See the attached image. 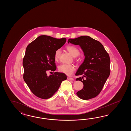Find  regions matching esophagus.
<instances>
[{
    "label": "esophagus",
    "instance_id": "1",
    "mask_svg": "<svg viewBox=\"0 0 131 131\" xmlns=\"http://www.w3.org/2000/svg\"><path fill=\"white\" fill-rule=\"evenodd\" d=\"M67 80H69V81H73L74 79L72 78H71V77H67Z\"/></svg>",
    "mask_w": 131,
    "mask_h": 131
}]
</instances>
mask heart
<instances>
[{
	"label": "heart",
	"mask_w": 131,
	"mask_h": 131,
	"mask_svg": "<svg viewBox=\"0 0 131 131\" xmlns=\"http://www.w3.org/2000/svg\"><path fill=\"white\" fill-rule=\"evenodd\" d=\"M66 49L69 51V52L74 57H77L80 53V50H79L77 48L72 45L67 46ZM61 52V50L60 49H58L56 50L54 55V59L56 61L59 60ZM59 70L60 72L64 73L66 75L70 76L72 74L73 72L75 71V67L72 64H63L59 66Z\"/></svg>",
	"instance_id": "heart-1"
}]
</instances>
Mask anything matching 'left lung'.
I'll use <instances>...</instances> for the list:
<instances>
[{
  "label": "left lung",
  "mask_w": 131,
  "mask_h": 131,
  "mask_svg": "<svg viewBox=\"0 0 131 131\" xmlns=\"http://www.w3.org/2000/svg\"><path fill=\"white\" fill-rule=\"evenodd\" d=\"M69 42L79 45L85 57L83 62L75 73L77 76L83 75L76 80L82 82L83 89L76 94L83 100L95 97L100 93L110 74L111 61L109 54L100 42L89 36L69 39L68 43Z\"/></svg>",
  "instance_id": "8db88e82"
}]
</instances>
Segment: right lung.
<instances>
[{
	"mask_svg": "<svg viewBox=\"0 0 131 131\" xmlns=\"http://www.w3.org/2000/svg\"><path fill=\"white\" fill-rule=\"evenodd\" d=\"M66 38L57 39L50 36H40L28 45L23 59V79L31 92L38 97H51L59 89L62 82L67 80L64 73L55 72L54 55L62 47ZM48 71H53L48 76Z\"/></svg>",
	"mask_w": 131,
	"mask_h": 131,
	"instance_id": "obj_1",
	"label": "right lung"
}]
</instances>
